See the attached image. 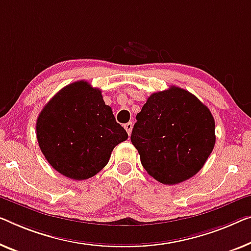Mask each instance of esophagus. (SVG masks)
Here are the masks:
<instances>
[{
    "label": "esophagus",
    "instance_id": "1",
    "mask_svg": "<svg viewBox=\"0 0 251 251\" xmlns=\"http://www.w3.org/2000/svg\"><path fill=\"white\" fill-rule=\"evenodd\" d=\"M126 132L128 135H130V133H132V129H133V123H127V124L124 125Z\"/></svg>",
    "mask_w": 251,
    "mask_h": 251
}]
</instances>
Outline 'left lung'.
I'll use <instances>...</instances> for the list:
<instances>
[{"mask_svg": "<svg viewBox=\"0 0 251 251\" xmlns=\"http://www.w3.org/2000/svg\"><path fill=\"white\" fill-rule=\"evenodd\" d=\"M130 141L150 176L176 185L206 162L215 144V122L195 96L173 85L149 97L136 115Z\"/></svg>", "mask_w": 251, "mask_h": 251, "instance_id": "left-lung-1", "label": "left lung"}]
</instances>
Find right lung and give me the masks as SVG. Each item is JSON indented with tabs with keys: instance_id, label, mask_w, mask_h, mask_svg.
<instances>
[{
	"instance_id": "right-lung-1",
	"label": "right lung",
	"mask_w": 251,
	"mask_h": 251,
	"mask_svg": "<svg viewBox=\"0 0 251 251\" xmlns=\"http://www.w3.org/2000/svg\"><path fill=\"white\" fill-rule=\"evenodd\" d=\"M37 140L56 171L73 180H84L109 161L116 145L127 140L101 91L77 81L51 98L37 119Z\"/></svg>"
}]
</instances>
